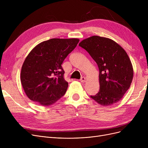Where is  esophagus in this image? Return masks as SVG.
<instances>
[{
	"label": "esophagus",
	"instance_id": "obj_1",
	"mask_svg": "<svg viewBox=\"0 0 148 148\" xmlns=\"http://www.w3.org/2000/svg\"><path fill=\"white\" fill-rule=\"evenodd\" d=\"M80 81L81 82H86V78H85L84 77H82V78L80 79Z\"/></svg>",
	"mask_w": 148,
	"mask_h": 148
}]
</instances>
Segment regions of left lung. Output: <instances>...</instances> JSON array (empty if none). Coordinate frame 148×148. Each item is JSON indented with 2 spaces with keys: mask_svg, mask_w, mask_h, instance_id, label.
<instances>
[{
  "mask_svg": "<svg viewBox=\"0 0 148 148\" xmlns=\"http://www.w3.org/2000/svg\"><path fill=\"white\" fill-rule=\"evenodd\" d=\"M79 45L89 53L99 68V90L90 97L104 106L119 102L133 78V66L126 51L111 39L99 36L85 39Z\"/></svg>",
  "mask_w": 148,
  "mask_h": 148,
  "instance_id": "obj_1",
  "label": "left lung"
}]
</instances>
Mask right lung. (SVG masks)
I'll list each match as a JSON object with an SVG mask.
<instances>
[{
	"label": "right lung",
	"mask_w": 148,
	"mask_h": 148,
	"mask_svg": "<svg viewBox=\"0 0 148 148\" xmlns=\"http://www.w3.org/2000/svg\"><path fill=\"white\" fill-rule=\"evenodd\" d=\"M77 38H53L31 50L21 67L20 80L27 97L48 106L64 96L68 86L62 64L79 43Z\"/></svg>",
	"instance_id": "1"
}]
</instances>
